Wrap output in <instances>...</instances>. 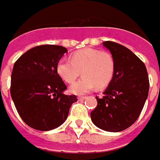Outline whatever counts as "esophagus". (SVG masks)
Here are the masks:
<instances>
[{
    "label": "esophagus",
    "instance_id": "1",
    "mask_svg": "<svg viewBox=\"0 0 160 160\" xmlns=\"http://www.w3.org/2000/svg\"><path fill=\"white\" fill-rule=\"evenodd\" d=\"M86 98H87V97H79V98H78V99H79V100H80V101L85 100Z\"/></svg>",
    "mask_w": 160,
    "mask_h": 160
}]
</instances>
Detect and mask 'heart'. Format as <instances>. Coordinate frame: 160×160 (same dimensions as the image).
Segmentation results:
<instances>
[{
	"label": "heart",
	"mask_w": 160,
	"mask_h": 160,
	"mask_svg": "<svg viewBox=\"0 0 160 160\" xmlns=\"http://www.w3.org/2000/svg\"><path fill=\"white\" fill-rule=\"evenodd\" d=\"M115 60L111 53L96 49L78 50L71 61L60 60L56 70L65 82L73 83L80 73L83 77L71 87L73 93L85 94L97 87L103 89L111 83L115 73Z\"/></svg>",
	"instance_id": "obj_1"
}]
</instances>
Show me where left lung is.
<instances>
[{
  "label": "left lung",
  "mask_w": 160,
  "mask_h": 160,
  "mask_svg": "<svg viewBox=\"0 0 160 160\" xmlns=\"http://www.w3.org/2000/svg\"><path fill=\"white\" fill-rule=\"evenodd\" d=\"M103 45L111 51L116 68L103 97H96L97 107L91 118L103 130L120 132L139 118L148 98L149 79L144 62L130 49L111 41Z\"/></svg>",
  "instance_id": "8db88e82"
}]
</instances>
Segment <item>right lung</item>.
<instances>
[{"mask_svg":"<svg viewBox=\"0 0 160 160\" xmlns=\"http://www.w3.org/2000/svg\"><path fill=\"white\" fill-rule=\"evenodd\" d=\"M68 50L52 44L36 46L17 60L11 75L10 93L16 110L29 127L48 131L59 127L76 102L75 95H65L67 86L56 66Z\"/></svg>","mask_w":160,"mask_h":160,"instance_id":"1","label":"right lung"}]
</instances>
